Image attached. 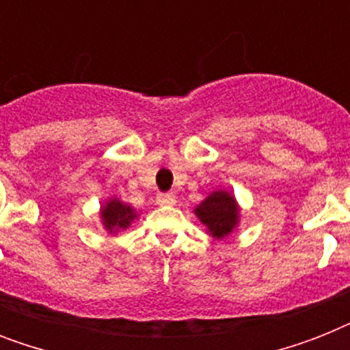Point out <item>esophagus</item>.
<instances>
[{
	"instance_id": "esophagus-1",
	"label": "esophagus",
	"mask_w": 350,
	"mask_h": 350,
	"mask_svg": "<svg viewBox=\"0 0 350 350\" xmlns=\"http://www.w3.org/2000/svg\"><path fill=\"white\" fill-rule=\"evenodd\" d=\"M156 202H158V205H174L176 196L172 192H158L156 194Z\"/></svg>"
}]
</instances>
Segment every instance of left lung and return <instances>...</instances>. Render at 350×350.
Instances as JSON below:
<instances>
[{"label": "left lung", "instance_id": "obj_1", "mask_svg": "<svg viewBox=\"0 0 350 350\" xmlns=\"http://www.w3.org/2000/svg\"><path fill=\"white\" fill-rule=\"evenodd\" d=\"M196 216L214 238H225L238 224V205L229 192L216 191L196 207Z\"/></svg>", "mask_w": 350, "mask_h": 350}]
</instances>
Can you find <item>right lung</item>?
<instances>
[{"mask_svg":"<svg viewBox=\"0 0 350 350\" xmlns=\"http://www.w3.org/2000/svg\"><path fill=\"white\" fill-rule=\"evenodd\" d=\"M136 216L137 214L134 213V208L125 205V203H121L120 200H111L105 207L101 208L103 224H105L107 230H111V232H116V230L120 229H126Z\"/></svg>","mask_w":350,"mask_h":350,"instance_id":"1","label":"right lung"}]
</instances>
